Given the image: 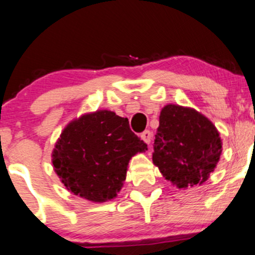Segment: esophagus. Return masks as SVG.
I'll return each instance as SVG.
<instances>
[{"instance_id": "obj_1", "label": "esophagus", "mask_w": 255, "mask_h": 255, "mask_svg": "<svg viewBox=\"0 0 255 255\" xmlns=\"http://www.w3.org/2000/svg\"><path fill=\"white\" fill-rule=\"evenodd\" d=\"M151 132L150 130H145V132L141 133V139L144 140V143H146L149 145L150 143H151Z\"/></svg>"}]
</instances>
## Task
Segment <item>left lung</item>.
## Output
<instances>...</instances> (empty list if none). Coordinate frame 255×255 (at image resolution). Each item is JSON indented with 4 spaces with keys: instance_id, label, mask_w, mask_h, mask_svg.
I'll use <instances>...</instances> for the list:
<instances>
[{
    "instance_id": "left-lung-1",
    "label": "left lung",
    "mask_w": 255,
    "mask_h": 255,
    "mask_svg": "<svg viewBox=\"0 0 255 255\" xmlns=\"http://www.w3.org/2000/svg\"><path fill=\"white\" fill-rule=\"evenodd\" d=\"M152 162L178 189L208 181L222 152L215 125L197 110L168 104L160 112Z\"/></svg>"
}]
</instances>
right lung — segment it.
<instances>
[{
    "label": "right lung",
    "instance_id": "right-lung-1",
    "mask_svg": "<svg viewBox=\"0 0 255 255\" xmlns=\"http://www.w3.org/2000/svg\"><path fill=\"white\" fill-rule=\"evenodd\" d=\"M148 146L127 119L109 110L88 112L64 127L52 150L53 170L67 191L93 203L117 197L129 160Z\"/></svg>",
    "mask_w": 255,
    "mask_h": 255
}]
</instances>
